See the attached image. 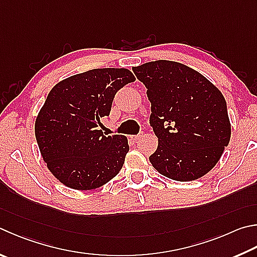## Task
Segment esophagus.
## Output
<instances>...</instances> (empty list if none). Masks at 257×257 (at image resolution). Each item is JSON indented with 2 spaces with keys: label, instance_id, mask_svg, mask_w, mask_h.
I'll use <instances>...</instances> for the list:
<instances>
[{
  "label": "esophagus",
  "instance_id": "obj_1",
  "mask_svg": "<svg viewBox=\"0 0 257 257\" xmlns=\"http://www.w3.org/2000/svg\"><path fill=\"white\" fill-rule=\"evenodd\" d=\"M142 137H143V133L142 134H138V135H135V136H132V139H133V141H135V142H138Z\"/></svg>",
  "mask_w": 257,
  "mask_h": 257
}]
</instances>
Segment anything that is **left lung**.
Wrapping results in <instances>:
<instances>
[{
  "label": "left lung",
  "mask_w": 257,
  "mask_h": 257,
  "mask_svg": "<svg viewBox=\"0 0 257 257\" xmlns=\"http://www.w3.org/2000/svg\"><path fill=\"white\" fill-rule=\"evenodd\" d=\"M152 103L149 123L158 138L152 165L169 179L207 174L230 141L227 103L206 77L185 65L155 60L134 67Z\"/></svg>",
  "instance_id": "obj_1"
}]
</instances>
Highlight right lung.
<instances>
[{
  "label": "right lung",
  "instance_id": "1",
  "mask_svg": "<svg viewBox=\"0 0 257 257\" xmlns=\"http://www.w3.org/2000/svg\"><path fill=\"white\" fill-rule=\"evenodd\" d=\"M125 68H95L51 88L36 119L41 156L68 188H100L119 173L129 151L123 135L104 136L101 119L110 114L115 93L134 82Z\"/></svg>",
  "mask_w": 257,
  "mask_h": 257
}]
</instances>
